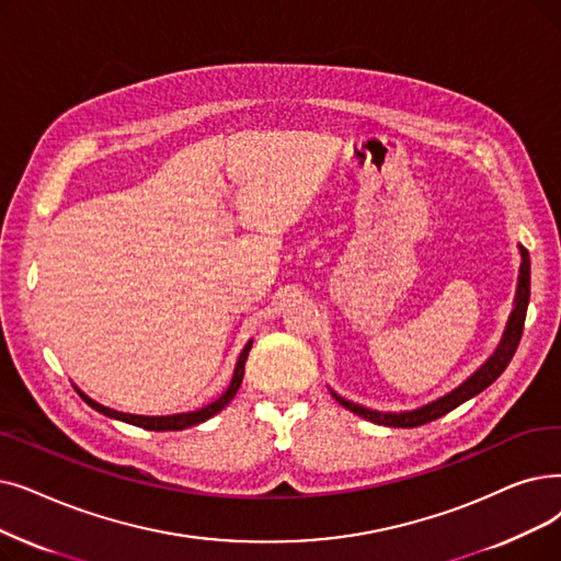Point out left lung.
<instances>
[{
    "label": "left lung",
    "instance_id": "8db88e82",
    "mask_svg": "<svg viewBox=\"0 0 561 561\" xmlns=\"http://www.w3.org/2000/svg\"><path fill=\"white\" fill-rule=\"evenodd\" d=\"M523 263H520V275H518V288H516V300H514V311L508 316V323L506 330L502 334L500 346L495 348V353L485 359L483 367H479L466 382H460L456 389H451L449 394L435 399L417 410H405V412H380V410H371V408H364L357 405L353 401H346L344 397H339L332 392V397L339 401V405H344L346 410L355 412V415L369 420L374 424L380 426H392V428H415L422 424H428L437 417L447 415L449 410L458 408L460 403H466L468 399L477 397L479 392H483L485 387L491 382H495L502 371L508 367L511 357H514L518 344H520V336H523V325H525V313H527V305H529V252L518 245Z\"/></svg>",
    "mask_w": 561,
    "mask_h": 561
}]
</instances>
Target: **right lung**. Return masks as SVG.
<instances>
[{
    "label": "right lung",
    "mask_w": 561,
    "mask_h": 561,
    "mask_svg": "<svg viewBox=\"0 0 561 561\" xmlns=\"http://www.w3.org/2000/svg\"><path fill=\"white\" fill-rule=\"evenodd\" d=\"M252 348V341H248V346L242 348L240 357H238V364H236V371H233V378L227 387V392L215 399L213 403L199 408V410H192V412H179V415H162V417H146V415H130V412H118V410H112L107 405H101L99 401L89 399L82 389H78V394L84 399V403H89L93 410L103 412V415L112 417V420H118V422H126V424H133V426H139V428H146V431H183V428H190V426H197L206 420H210L213 415H217L225 405L231 403V399L236 397L238 387L242 382V376H245V362H248V353Z\"/></svg>",
    "instance_id": "obj_1"
}]
</instances>
